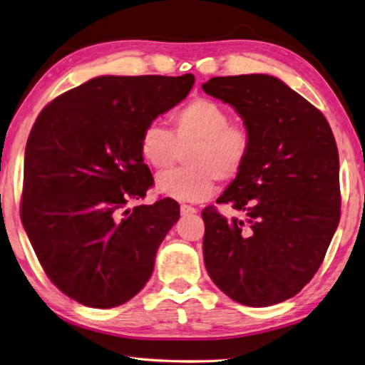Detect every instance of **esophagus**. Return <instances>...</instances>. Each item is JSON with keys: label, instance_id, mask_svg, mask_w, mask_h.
<instances>
[{"label": "esophagus", "instance_id": "obj_1", "mask_svg": "<svg viewBox=\"0 0 365 365\" xmlns=\"http://www.w3.org/2000/svg\"><path fill=\"white\" fill-rule=\"evenodd\" d=\"M180 212H182V215H193V214H196V209L193 207V205L182 204L180 205Z\"/></svg>", "mask_w": 365, "mask_h": 365}]
</instances>
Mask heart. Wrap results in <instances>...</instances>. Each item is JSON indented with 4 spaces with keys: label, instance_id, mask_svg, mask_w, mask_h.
<instances>
[{
    "label": "heart",
    "instance_id": "heart-1",
    "mask_svg": "<svg viewBox=\"0 0 365 365\" xmlns=\"http://www.w3.org/2000/svg\"><path fill=\"white\" fill-rule=\"evenodd\" d=\"M170 129L151 123L142 130L138 150L155 170L170 168L185 151L188 168L158 175L156 190L180 202H201L214 195L215 182L240 175L252 150L246 124L230 123V115L212 98H193L169 113Z\"/></svg>",
    "mask_w": 365,
    "mask_h": 365
}]
</instances>
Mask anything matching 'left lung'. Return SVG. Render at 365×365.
Masks as SVG:
<instances>
[{
    "instance_id": "8db88e82",
    "label": "left lung",
    "mask_w": 365,
    "mask_h": 365,
    "mask_svg": "<svg viewBox=\"0 0 365 365\" xmlns=\"http://www.w3.org/2000/svg\"><path fill=\"white\" fill-rule=\"evenodd\" d=\"M202 89L230 103L252 134L246 165L217 200L246 220L202 210L205 269L235 302L271 307L313 279L339 227L335 137L321 111L274 76H217Z\"/></svg>"
}]
</instances>
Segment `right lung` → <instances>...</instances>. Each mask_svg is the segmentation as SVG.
<instances>
[{
    "mask_svg": "<svg viewBox=\"0 0 365 365\" xmlns=\"http://www.w3.org/2000/svg\"><path fill=\"white\" fill-rule=\"evenodd\" d=\"M195 84L182 76H101L63 92L26 140L21 218L51 282L91 308L129 302L180 217L170 197L128 209L153 187L142 130Z\"/></svg>",
    "mask_w": 365,
    "mask_h": 365,
    "instance_id": "right-lung-1",
    "label": "right lung"
}]
</instances>
